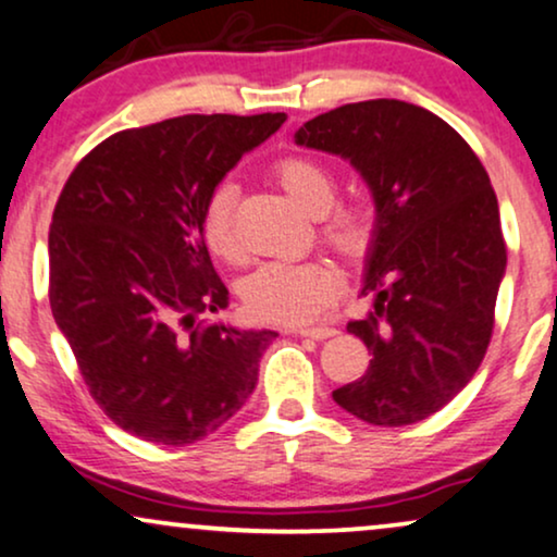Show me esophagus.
Here are the masks:
<instances>
[{"mask_svg": "<svg viewBox=\"0 0 557 557\" xmlns=\"http://www.w3.org/2000/svg\"><path fill=\"white\" fill-rule=\"evenodd\" d=\"M289 333H297V335H305V338H314V341H325V338H333L335 327H327V325H318V327H292Z\"/></svg>", "mask_w": 557, "mask_h": 557, "instance_id": "esophagus-1", "label": "esophagus"}]
</instances>
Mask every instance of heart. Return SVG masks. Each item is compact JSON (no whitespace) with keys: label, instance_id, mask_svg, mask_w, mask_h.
<instances>
[{"label":"heart","instance_id":"b5f03b06","mask_svg":"<svg viewBox=\"0 0 557 557\" xmlns=\"http://www.w3.org/2000/svg\"><path fill=\"white\" fill-rule=\"evenodd\" d=\"M273 181L299 206L314 216L320 239L348 263H359L372 252L376 239V209L367 194L335 198L338 177L333 168L312 154H286L273 162ZM237 185L222 181L206 198L201 216L203 243L219 260L239 258L235 230ZM343 284L338 265L325 258L301 263H268L258 268L243 286L247 312L273 325L310 322L331 305Z\"/></svg>","mask_w":557,"mask_h":557}]
</instances>
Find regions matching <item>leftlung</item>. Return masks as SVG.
Returning <instances> with one entry per match:
<instances>
[{"label":"left lung","mask_w":557,"mask_h":557,"mask_svg":"<svg viewBox=\"0 0 557 557\" xmlns=\"http://www.w3.org/2000/svg\"><path fill=\"white\" fill-rule=\"evenodd\" d=\"M297 144L351 160L376 203L374 312L348 322L372 361L333 400L372 425L423 421L488 351L506 271L491 177L449 123L403 100L348 102L307 121Z\"/></svg>","instance_id":"left-lung-1"}]
</instances>
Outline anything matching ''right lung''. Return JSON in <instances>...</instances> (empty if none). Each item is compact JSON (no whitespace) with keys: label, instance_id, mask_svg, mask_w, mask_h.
<instances>
[{"label":"right lung","instance_id":"add662e5","mask_svg":"<svg viewBox=\"0 0 557 557\" xmlns=\"http://www.w3.org/2000/svg\"><path fill=\"white\" fill-rule=\"evenodd\" d=\"M286 113L177 115L108 136L79 160L48 230V299L102 413L183 446L256 389L273 331L196 325L230 292L201 235L206 198Z\"/></svg>","mask_w":557,"mask_h":557}]
</instances>
